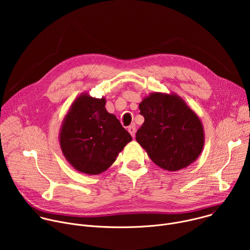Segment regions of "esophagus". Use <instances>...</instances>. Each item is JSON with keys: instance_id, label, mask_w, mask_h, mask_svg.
I'll use <instances>...</instances> for the list:
<instances>
[{"instance_id": "obj_1", "label": "esophagus", "mask_w": 250, "mask_h": 250, "mask_svg": "<svg viewBox=\"0 0 250 250\" xmlns=\"http://www.w3.org/2000/svg\"><path fill=\"white\" fill-rule=\"evenodd\" d=\"M128 132L130 133V135L132 136V137H134L135 136V127H134V125H130V126H128Z\"/></svg>"}]
</instances>
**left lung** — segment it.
Here are the masks:
<instances>
[{
	"label": "left lung",
	"instance_id": "1",
	"mask_svg": "<svg viewBox=\"0 0 250 250\" xmlns=\"http://www.w3.org/2000/svg\"><path fill=\"white\" fill-rule=\"evenodd\" d=\"M139 110L145 123L136 141L157 166L178 171L197 160L205 144L204 126L180 96L150 93L140 102Z\"/></svg>",
	"mask_w": 250,
	"mask_h": 250
}]
</instances>
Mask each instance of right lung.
I'll use <instances>...</instances> for the list:
<instances>
[{"label":"right lung","instance_id":"right-lung-1","mask_svg":"<svg viewBox=\"0 0 250 250\" xmlns=\"http://www.w3.org/2000/svg\"><path fill=\"white\" fill-rule=\"evenodd\" d=\"M104 104V97L97 99L82 93L63 119L59 132L61 151L78 172L98 175L105 171L132 140Z\"/></svg>","mask_w":250,"mask_h":250}]
</instances>
